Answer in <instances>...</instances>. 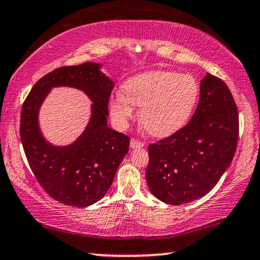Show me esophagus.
<instances>
[{"mask_svg":"<svg viewBox=\"0 0 260 260\" xmlns=\"http://www.w3.org/2000/svg\"><path fill=\"white\" fill-rule=\"evenodd\" d=\"M129 146L131 148H141L145 145H143V142L140 140H137V139H132L131 142H129Z\"/></svg>","mask_w":260,"mask_h":260,"instance_id":"esophagus-1","label":"esophagus"}]
</instances>
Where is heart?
I'll use <instances>...</instances> for the list:
<instances>
[{"mask_svg":"<svg viewBox=\"0 0 260 260\" xmlns=\"http://www.w3.org/2000/svg\"><path fill=\"white\" fill-rule=\"evenodd\" d=\"M123 94L110 100V112L119 125H125L140 108V121L148 133L167 137L187 125L195 111L200 86L190 75L150 71L134 76L123 84Z\"/></svg>","mask_w":260,"mask_h":260,"instance_id":"obj_1","label":"heart"}]
</instances>
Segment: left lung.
Returning a JSON list of instances; mask_svg holds the SVG:
<instances>
[{
	"instance_id": "obj_1",
	"label": "left lung",
	"mask_w": 260,
	"mask_h": 260,
	"mask_svg": "<svg viewBox=\"0 0 260 260\" xmlns=\"http://www.w3.org/2000/svg\"><path fill=\"white\" fill-rule=\"evenodd\" d=\"M200 92L190 121L148 147L147 184L167 204H185L207 195L229 168L237 148L238 111L229 87L207 73Z\"/></svg>"
}]
</instances>
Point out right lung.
I'll use <instances>...</instances> for the list:
<instances>
[{
	"label": "right lung",
	"instance_id": "obj_1",
	"mask_svg": "<svg viewBox=\"0 0 260 260\" xmlns=\"http://www.w3.org/2000/svg\"><path fill=\"white\" fill-rule=\"evenodd\" d=\"M70 86L87 93L92 114L87 128L69 146L46 142L38 125L40 105L52 87ZM114 83L87 63L53 70L34 85L22 106L19 135L35 177L49 196L76 208L102 200L110 189L122 158L128 153L129 137L107 126L108 100Z\"/></svg>",
	"mask_w": 260,
	"mask_h": 260
}]
</instances>
